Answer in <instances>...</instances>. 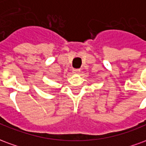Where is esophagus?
Segmentation results:
<instances>
[{"instance_id":"obj_1","label":"esophagus","mask_w":146,"mask_h":146,"mask_svg":"<svg viewBox=\"0 0 146 146\" xmlns=\"http://www.w3.org/2000/svg\"><path fill=\"white\" fill-rule=\"evenodd\" d=\"M73 73L74 74H79V72H80V69H73Z\"/></svg>"}]
</instances>
